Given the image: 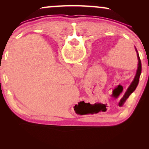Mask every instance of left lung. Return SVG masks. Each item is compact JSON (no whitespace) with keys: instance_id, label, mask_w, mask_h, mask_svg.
I'll return each instance as SVG.
<instances>
[{"instance_id":"8db88e82","label":"left lung","mask_w":149,"mask_h":149,"mask_svg":"<svg viewBox=\"0 0 149 149\" xmlns=\"http://www.w3.org/2000/svg\"><path fill=\"white\" fill-rule=\"evenodd\" d=\"M135 49L136 52L137 53V57H138V68L137 70H136V73L135 77H134V80L132 81V82L130 85L128 87L127 91H125V94L123 96V97L120 100V102H119V107H122L124 104V103L125 102L126 100H127L130 95H131L132 93H133L135 89L136 88V87L138 86V83H139V79H140V74H141V71H142V64H141V60L140 59V56L139 54H138V52L137 49H136V47H135Z\"/></svg>"}]
</instances>
